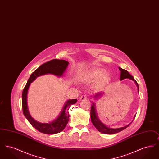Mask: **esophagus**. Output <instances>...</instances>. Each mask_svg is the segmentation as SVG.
<instances>
[{
	"label": "esophagus",
	"instance_id": "34e87169",
	"mask_svg": "<svg viewBox=\"0 0 159 159\" xmlns=\"http://www.w3.org/2000/svg\"><path fill=\"white\" fill-rule=\"evenodd\" d=\"M87 98H88V95H87L86 94H84V95H83L82 96H81V97H80V100L83 101V100L86 99Z\"/></svg>",
	"mask_w": 159,
	"mask_h": 159
}]
</instances>
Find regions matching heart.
<instances>
[{
  "mask_svg": "<svg viewBox=\"0 0 159 159\" xmlns=\"http://www.w3.org/2000/svg\"><path fill=\"white\" fill-rule=\"evenodd\" d=\"M88 77L94 80L97 79V86L99 88L105 86L109 80V75L107 72H103L101 68H95L92 69L88 74Z\"/></svg>",
  "mask_w": 159,
  "mask_h": 159,
  "instance_id": "obj_1",
  "label": "heart"
}]
</instances>
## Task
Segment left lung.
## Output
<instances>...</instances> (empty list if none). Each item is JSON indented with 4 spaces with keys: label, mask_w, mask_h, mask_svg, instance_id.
Wrapping results in <instances>:
<instances>
[{
    "label": "left lung",
    "mask_w": 159,
    "mask_h": 159,
    "mask_svg": "<svg viewBox=\"0 0 159 159\" xmlns=\"http://www.w3.org/2000/svg\"><path fill=\"white\" fill-rule=\"evenodd\" d=\"M119 70L121 71V75H120V80H123L126 78H128L131 80H133L134 81H135V82L136 83V85L138 86V91H139V88H138V84L136 82V80L134 79L133 76H132L130 74H129L128 71L126 70L122 69L120 67H119ZM101 93H97L95 95V97L97 98V97L99 96ZM136 116V115H135ZM91 121L92 122L93 125L95 126V128L98 129V130L100 132H102L103 134H114L116 133H118L119 132H120L121 130H124L127 127H128L130 125V124H129L128 125L123 127L121 128L118 129H110L106 127V126L101 123V121H100L97 117V114H96V111H95V105L94 104H93V106L91 107Z\"/></svg>",
    "instance_id": "1"
}]
</instances>
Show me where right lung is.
Here are the masks:
<instances>
[{
	"label": "right lung",
	"mask_w": 159,
	"mask_h": 159,
	"mask_svg": "<svg viewBox=\"0 0 159 159\" xmlns=\"http://www.w3.org/2000/svg\"><path fill=\"white\" fill-rule=\"evenodd\" d=\"M68 64L69 63L67 61L54 59L41 65L34 72L32 73L27 81V83L23 89L22 94L23 113L31 125L42 133L46 134H55L63 130L69 120L68 110L71 105L76 104L77 99H73L68 100L64 105L60 116L54 121L50 123H41L34 120L31 117L30 114L29 112L27 104V96L29 88L30 83L39 76L48 73L53 74L57 76H62L67 67Z\"/></svg>",
	"instance_id": "obj_1"
}]
</instances>
